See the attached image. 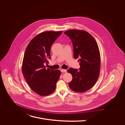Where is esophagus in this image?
<instances>
[{
    "label": "esophagus",
    "mask_w": 125,
    "mask_h": 125,
    "mask_svg": "<svg viewBox=\"0 0 125 125\" xmlns=\"http://www.w3.org/2000/svg\"><path fill=\"white\" fill-rule=\"evenodd\" d=\"M61 72L66 73V72H67V70H65V69H61Z\"/></svg>",
    "instance_id": "1"
}]
</instances>
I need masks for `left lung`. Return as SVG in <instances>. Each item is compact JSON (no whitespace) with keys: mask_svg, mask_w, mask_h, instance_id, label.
I'll list each match as a JSON object with an SVG mask.
<instances>
[{"mask_svg":"<svg viewBox=\"0 0 125 125\" xmlns=\"http://www.w3.org/2000/svg\"><path fill=\"white\" fill-rule=\"evenodd\" d=\"M64 33L72 41L74 57L79 58L80 70L70 68L68 73L72 75L70 88L77 93H83L96 83L100 72V55L97 43L92 35L83 30H70Z\"/></svg>","mask_w":125,"mask_h":125,"instance_id":"1","label":"left lung"}]
</instances>
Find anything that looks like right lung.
<instances>
[{
	"mask_svg": "<svg viewBox=\"0 0 125 125\" xmlns=\"http://www.w3.org/2000/svg\"><path fill=\"white\" fill-rule=\"evenodd\" d=\"M62 31H46L34 37L28 45L23 58V76L31 90L41 96L54 92L61 75L58 70L46 69L44 64L50 58V48Z\"/></svg>",
	"mask_w": 125,
	"mask_h": 125,
	"instance_id": "right-lung-1",
	"label": "right lung"
}]
</instances>
